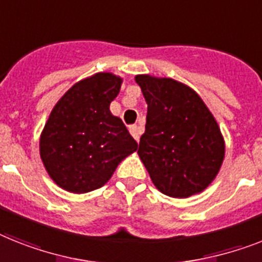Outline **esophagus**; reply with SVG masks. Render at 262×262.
<instances>
[{"label": "esophagus", "instance_id": "esophagus-1", "mask_svg": "<svg viewBox=\"0 0 262 262\" xmlns=\"http://www.w3.org/2000/svg\"><path fill=\"white\" fill-rule=\"evenodd\" d=\"M129 133H131V135L134 136V139H135L136 142H139L140 134H142V129H140L139 126H136V124H134V126L129 127Z\"/></svg>", "mask_w": 262, "mask_h": 262}]
</instances>
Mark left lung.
Segmentation results:
<instances>
[{
	"instance_id": "8db88e82",
	"label": "left lung",
	"mask_w": 262,
	"mask_h": 262,
	"mask_svg": "<svg viewBox=\"0 0 262 262\" xmlns=\"http://www.w3.org/2000/svg\"><path fill=\"white\" fill-rule=\"evenodd\" d=\"M147 103L140 161L161 193L187 198L217 177L225 142L213 114L195 91L168 77L138 75Z\"/></svg>"
}]
</instances>
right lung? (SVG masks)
Here are the masks:
<instances>
[{
    "label": "right lung",
    "mask_w": 262,
    "mask_h": 262,
    "mask_svg": "<svg viewBox=\"0 0 262 262\" xmlns=\"http://www.w3.org/2000/svg\"><path fill=\"white\" fill-rule=\"evenodd\" d=\"M123 79L95 73L69 88L56 103L40 136V157L53 182L83 194L110 181L138 143L110 111Z\"/></svg>",
    "instance_id": "add662e5"
}]
</instances>
